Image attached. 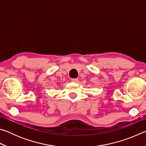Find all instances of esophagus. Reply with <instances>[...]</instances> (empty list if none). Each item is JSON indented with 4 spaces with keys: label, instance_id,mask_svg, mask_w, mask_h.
I'll list each match as a JSON object with an SVG mask.
<instances>
[{
    "label": "esophagus",
    "instance_id": "obj_1",
    "mask_svg": "<svg viewBox=\"0 0 146 146\" xmlns=\"http://www.w3.org/2000/svg\"><path fill=\"white\" fill-rule=\"evenodd\" d=\"M71 82L74 83H77L78 82V79L77 78H73L71 79Z\"/></svg>",
    "mask_w": 146,
    "mask_h": 146
}]
</instances>
